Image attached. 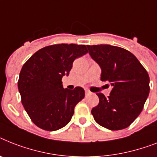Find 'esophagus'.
Instances as JSON below:
<instances>
[{
  "mask_svg": "<svg viewBox=\"0 0 157 157\" xmlns=\"http://www.w3.org/2000/svg\"><path fill=\"white\" fill-rule=\"evenodd\" d=\"M92 93L90 91V90H85V95H90V94H91Z\"/></svg>",
  "mask_w": 157,
  "mask_h": 157,
  "instance_id": "esophagus-1",
  "label": "esophagus"
}]
</instances>
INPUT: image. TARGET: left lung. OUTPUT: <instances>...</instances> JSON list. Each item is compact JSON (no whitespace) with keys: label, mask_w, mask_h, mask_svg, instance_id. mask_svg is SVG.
Masks as SVG:
<instances>
[{"label":"left lung","mask_w":157,"mask_h":157,"mask_svg":"<svg viewBox=\"0 0 157 157\" xmlns=\"http://www.w3.org/2000/svg\"><path fill=\"white\" fill-rule=\"evenodd\" d=\"M89 53L101 69V81L112 86L107 98L97 94L99 103L92 109L94 120L111 131L127 128L142 111L149 94L147 72L124 48L101 44L87 45Z\"/></svg>","instance_id":"obj_1"}]
</instances>
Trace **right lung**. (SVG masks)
Segmentation results:
<instances>
[{
  "label": "right lung",
  "mask_w": 157,
  "mask_h": 157,
  "mask_svg": "<svg viewBox=\"0 0 157 157\" xmlns=\"http://www.w3.org/2000/svg\"><path fill=\"white\" fill-rule=\"evenodd\" d=\"M88 52L85 45L55 44L39 50L21 67L18 86L21 103L33 123L41 129L56 131L69 123L85 90L63 89L73 61Z\"/></svg>",
  "instance_id": "right-lung-1"
}]
</instances>
